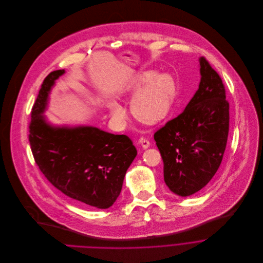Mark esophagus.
Returning a JSON list of instances; mask_svg holds the SVG:
<instances>
[{"instance_id":"obj_1","label":"esophagus","mask_w":263,"mask_h":263,"mask_svg":"<svg viewBox=\"0 0 263 263\" xmlns=\"http://www.w3.org/2000/svg\"><path fill=\"white\" fill-rule=\"evenodd\" d=\"M138 143H139L144 149H146V148H148V147L150 146L149 140H147V139L144 138V137H141V138L138 140Z\"/></svg>"}]
</instances>
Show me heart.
Segmentation results:
<instances>
[{"mask_svg":"<svg viewBox=\"0 0 263 263\" xmlns=\"http://www.w3.org/2000/svg\"><path fill=\"white\" fill-rule=\"evenodd\" d=\"M153 71H146L132 86V90L137 91L147 83L132 101L134 115L147 124H155L169 115L176 93V86L172 76L159 73L153 77ZM112 114L118 120L125 118L124 109L118 104H113Z\"/></svg>","mask_w":263,"mask_h":263,"instance_id":"1","label":"heart"}]
</instances>
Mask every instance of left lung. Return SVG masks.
<instances>
[{"label": "left lung", "instance_id": "1", "mask_svg": "<svg viewBox=\"0 0 263 263\" xmlns=\"http://www.w3.org/2000/svg\"><path fill=\"white\" fill-rule=\"evenodd\" d=\"M201 82L185 110L154 133L168 187L181 197L204 187L217 173L227 145L229 102L219 73L200 58Z\"/></svg>", "mask_w": 263, "mask_h": 263}]
</instances>
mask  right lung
Listing matches in <instances>:
<instances>
[{"label": "right lung", "instance_id": "right-lung-1", "mask_svg": "<svg viewBox=\"0 0 263 263\" xmlns=\"http://www.w3.org/2000/svg\"><path fill=\"white\" fill-rule=\"evenodd\" d=\"M64 69L43 81L31 112L29 141L35 163L45 178L76 202L109 208L120 195L137 149L125 135L92 126L54 127L41 114L55 81Z\"/></svg>", "mask_w": 263, "mask_h": 263}]
</instances>
